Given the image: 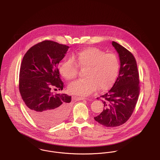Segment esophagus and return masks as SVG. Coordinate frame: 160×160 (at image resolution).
Instances as JSON below:
<instances>
[{
    "label": "esophagus",
    "mask_w": 160,
    "mask_h": 160,
    "mask_svg": "<svg viewBox=\"0 0 160 160\" xmlns=\"http://www.w3.org/2000/svg\"><path fill=\"white\" fill-rule=\"evenodd\" d=\"M74 100H77V101H79V100H86V98L84 97H74Z\"/></svg>",
    "instance_id": "esophagus-1"
}]
</instances>
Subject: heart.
I'll use <instances>...</instances> for the list:
<instances>
[{"label":"heart","instance_id":"heart-1","mask_svg":"<svg viewBox=\"0 0 160 160\" xmlns=\"http://www.w3.org/2000/svg\"><path fill=\"white\" fill-rule=\"evenodd\" d=\"M119 67V60L115 54H105L97 48H88L63 62L59 72L66 80L72 81L77 77L78 68L86 69L84 76L86 79L71 84L68 90L73 94L87 96L98 87L105 91L112 87L116 80Z\"/></svg>","mask_w":160,"mask_h":160}]
</instances>
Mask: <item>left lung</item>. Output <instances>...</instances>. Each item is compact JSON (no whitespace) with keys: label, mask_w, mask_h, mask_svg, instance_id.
<instances>
[{"label":"left lung","mask_w":160,"mask_h":160,"mask_svg":"<svg viewBox=\"0 0 160 160\" xmlns=\"http://www.w3.org/2000/svg\"><path fill=\"white\" fill-rule=\"evenodd\" d=\"M112 44L120 61L118 76L111 90L101 96L104 109L101 114L94 117L97 122L107 127L120 126L129 119L140 91L139 72L134 56L116 42H112Z\"/></svg>","instance_id":"8db88e82"}]
</instances>
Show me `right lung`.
<instances>
[{
	"label": "right lung",
	"instance_id": "obj_1",
	"mask_svg": "<svg viewBox=\"0 0 160 160\" xmlns=\"http://www.w3.org/2000/svg\"><path fill=\"white\" fill-rule=\"evenodd\" d=\"M69 46L45 40L25 54L19 72V88L29 115L38 124L51 127L63 121L70 112L71 97L51 92L62 90L58 65Z\"/></svg>",
	"mask_w": 160,
	"mask_h": 160
}]
</instances>
